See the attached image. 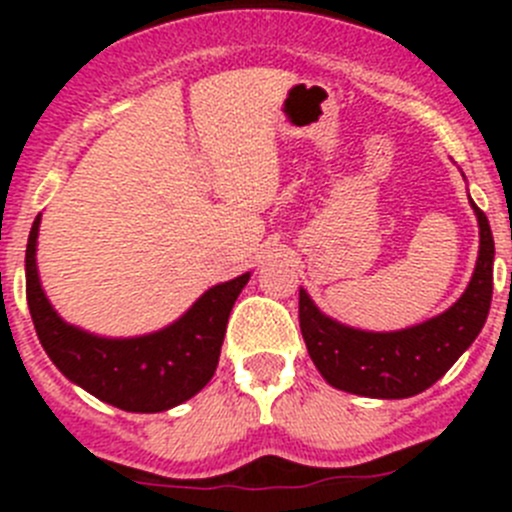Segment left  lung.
I'll return each mask as SVG.
<instances>
[{
	"label": "left lung",
	"instance_id": "obj_1",
	"mask_svg": "<svg viewBox=\"0 0 512 512\" xmlns=\"http://www.w3.org/2000/svg\"><path fill=\"white\" fill-rule=\"evenodd\" d=\"M478 215L480 252L463 297L448 312L401 332H361L324 317L299 289V327L319 374L334 389L371 399H409L436 384L483 329L493 299V232Z\"/></svg>",
	"mask_w": 512,
	"mask_h": 512
}]
</instances>
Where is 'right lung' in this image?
<instances>
[{"mask_svg": "<svg viewBox=\"0 0 512 512\" xmlns=\"http://www.w3.org/2000/svg\"><path fill=\"white\" fill-rule=\"evenodd\" d=\"M34 220L27 242V302L32 322L56 369L96 399L133 411L156 414L198 394L215 374L227 319L250 275L215 285L183 317L156 334L136 339H103L66 324L51 309L36 275Z\"/></svg>", "mask_w": 512, "mask_h": 512, "instance_id": "1", "label": "right lung"}]
</instances>
